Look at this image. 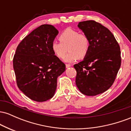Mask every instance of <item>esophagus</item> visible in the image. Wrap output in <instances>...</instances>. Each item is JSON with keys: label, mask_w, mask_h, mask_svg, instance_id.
I'll list each match as a JSON object with an SVG mask.
<instances>
[{"label": "esophagus", "mask_w": 131, "mask_h": 131, "mask_svg": "<svg viewBox=\"0 0 131 131\" xmlns=\"http://www.w3.org/2000/svg\"><path fill=\"white\" fill-rule=\"evenodd\" d=\"M71 67L70 64H66V68H70Z\"/></svg>", "instance_id": "esophagus-1"}]
</instances>
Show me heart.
Returning a JSON list of instances; mask_svg holds the SVG:
<instances>
[{
  "mask_svg": "<svg viewBox=\"0 0 131 131\" xmlns=\"http://www.w3.org/2000/svg\"><path fill=\"white\" fill-rule=\"evenodd\" d=\"M60 42L53 40L51 43V49L58 58H63L68 50L69 53L64 57V61L72 63L79 58H83L88 55L90 49L88 37L71 28L64 29L59 36Z\"/></svg>",
  "mask_w": 131,
  "mask_h": 131,
  "instance_id": "b5f03b06",
  "label": "heart"
}]
</instances>
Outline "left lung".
<instances>
[{"label":"left lung","mask_w":131,"mask_h":131,"mask_svg":"<svg viewBox=\"0 0 131 131\" xmlns=\"http://www.w3.org/2000/svg\"><path fill=\"white\" fill-rule=\"evenodd\" d=\"M78 28L88 37L90 49L82 61L75 64L76 84L82 94L95 96L112 86L121 67L120 47L113 34L93 20L79 22Z\"/></svg>","instance_id":"1"}]
</instances>
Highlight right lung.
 Wrapping results in <instances>:
<instances>
[{"mask_svg":"<svg viewBox=\"0 0 131 131\" xmlns=\"http://www.w3.org/2000/svg\"><path fill=\"white\" fill-rule=\"evenodd\" d=\"M58 34L52 25H41L16 48L13 60L16 83L19 90L34 101L42 102L52 98L57 78L65 71V64L51 49V43Z\"/></svg>","mask_w":131,"mask_h":131,"instance_id":"obj_1","label":"right lung"}]
</instances>
